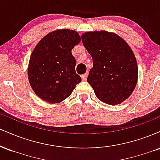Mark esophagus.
Wrapping results in <instances>:
<instances>
[{
    "label": "esophagus",
    "instance_id": "34e87169",
    "mask_svg": "<svg viewBox=\"0 0 160 160\" xmlns=\"http://www.w3.org/2000/svg\"><path fill=\"white\" fill-rule=\"evenodd\" d=\"M88 74H89V73H88V72H86V74H82V76H81L82 80H86V78H87V77H88Z\"/></svg>",
    "mask_w": 160,
    "mask_h": 160
}]
</instances>
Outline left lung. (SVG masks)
<instances>
[{
	"label": "left lung",
	"instance_id": "1",
	"mask_svg": "<svg viewBox=\"0 0 160 160\" xmlns=\"http://www.w3.org/2000/svg\"><path fill=\"white\" fill-rule=\"evenodd\" d=\"M82 43L92 58L87 82L99 100L115 105L132 94L138 80L136 58L126 42L107 32H86Z\"/></svg>",
	"mask_w": 160,
	"mask_h": 160
}]
</instances>
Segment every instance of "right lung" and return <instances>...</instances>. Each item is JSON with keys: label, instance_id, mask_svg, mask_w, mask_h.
I'll return each mask as SVG.
<instances>
[{"label": "right lung", "instance_id": "1", "mask_svg": "<svg viewBox=\"0 0 160 160\" xmlns=\"http://www.w3.org/2000/svg\"><path fill=\"white\" fill-rule=\"evenodd\" d=\"M80 41L78 33L63 29L49 33L32 52L28 74L33 90L51 104L67 98L81 82L71 50Z\"/></svg>", "mask_w": 160, "mask_h": 160}]
</instances>
